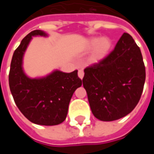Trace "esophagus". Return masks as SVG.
I'll list each match as a JSON object with an SVG mask.
<instances>
[{
  "label": "esophagus",
  "instance_id": "1",
  "mask_svg": "<svg viewBox=\"0 0 154 154\" xmlns=\"http://www.w3.org/2000/svg\"><path fill=\"white\" fill-rule=\"evenodd\" d=\"M83 76H84L83 69H79V70H78V77H80L81 79H82V78H83Z\"/></svg>",
  "mask_w": 154,
  "mask_h": 154
}]
</instances>
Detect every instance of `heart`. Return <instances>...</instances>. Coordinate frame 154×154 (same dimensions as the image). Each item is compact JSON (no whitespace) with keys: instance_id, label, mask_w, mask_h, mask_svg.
<instances>
[{"instance_id":"heart-1","label":"heart","mask_w":154,"mask_h":154,"mask_svg":"<svg viewBox=\"0 0 154 154\" xmlns=\"http://www.w3.org/2000/svg\"><path fill=\"white\" fill-rule=\"evenodd\" d=\"M111 43L108 38H92L88 41V48H94L93 53L91 54V62H98L101 60L110 50Z\"/></svg>"}]
</instances>
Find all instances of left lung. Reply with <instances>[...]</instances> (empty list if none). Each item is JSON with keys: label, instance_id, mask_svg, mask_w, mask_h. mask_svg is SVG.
<instances>
[{"label": "left lung", "instance_id": "8db88e82", "mask_svg": "<svg viewBox=\"0 0 154 154\" xmlns=\"http://www.w3.org/2000/svg\"><path fill=\"white\" fill-rule=\"evenodd\" d=\"M82 79L94 116L113 121L127 116L139 103L145 82L142 54L131 35L124 33L103 59L84 69Z\"/></svg>", "mask_w": 154, "mask_h": 154}]
</instances>
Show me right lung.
Wrapping results in <instances>:
<instances>
[{"mask_svg": "<svg viewBox=\"0 0 154 154\" xmlns=\"http://www.w3.org/2000/svg\"><path fill=\"white\" fill-rule=\"evenodd\" d=\"M46 36L34 30L23 38L14 52L9 73V86L16 106L27 119L41 125L63 122L74 91L82 86L77 70L70 73L54 71L46 77L31 79L22 69L23 55L32 36Z\"/></svg>", "mask_w": 154, "mask_h": 154, "instance_id": "add662e5", "label": "right lung"}]
</instances>
